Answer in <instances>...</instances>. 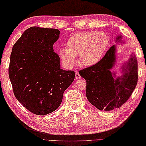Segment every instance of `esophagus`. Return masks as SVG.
Segmentation results:
<instances>
[{"mask_svg":"<svg viewBox=\"0 0 146 146\" xmlns=\"http://www.w3.org/2000/svg\"><path fill=\"white\" fill-rule=\"evenodd\" d=\"M75 77H76V80H79V79L81 78V76L80 75V74H79L78 72H76L75 74Z\"/></svg>","mask_w":146,"mask_h":146,"instance_id":"34e87169","label":"esophagus"}]
</instances>
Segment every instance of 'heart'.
Masks as SVG:
<instances>
[{
    "label": "heart",
    "mask_w": 146,
    "mask_h": 146,
    "mask_svg": "<svg viewBox=\"0 0 146 146\" xmlns=\"http://www.w3.org/2000/svg\"><path fill=\"white\" fill-rule=\"evenodd\" d=\"M109 43L107 33L90 31L76 33L68 39L66 48L59 52L62 61L67 66L75 63L80 56L83 65L92 66L102 58Z\"/></svg>",
    "instance_id": "obj_1"
}]
</instances>
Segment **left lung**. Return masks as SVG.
Here are the masks:
<instances>
[{
  "instance_id": "left-lung-1",
  "label": "left lung",
  "mask_w": 146,
  "mask_h": 146,
  "mask_svg": "<svg viewBox=\"0 0 146 146\" xmlns=\"http://www.w3.org/2000/svg\"><path fill=\"white\" fill-rule=\"evenodd\" d=\"M120 38L121 36L117 37V40ZM115 54L116 46L113 45L98 63L79 71L87 82V100L100 111H111L120 107L129 98L138 82L137 60L135 56L124 66L126 68L123 69V76L114 78L115 74L111 69L115 63Z\"/></svg>"
}]
</instances>
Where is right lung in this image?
I'll return each mask as SVG.
<instances>
[{
  "instance_id": "right-lung-1",
  "label": "right lung",
  "mask_w": 146,
  "mask_h": 146,
  "mask_svg": "<svg viewBox=\"0 0 146 146\" xmlns=\"http://www.w3.org/2000/svg\"><path fill=\"white\" fill-rule=\"evenodd\" d=\"M59 34L54 28L30 27L14 44L11 53L8 72L14 95L37 115L56 111L75 78L74 70L60 68V58L54 52Z\"/></svg>"
}]
</instances>
